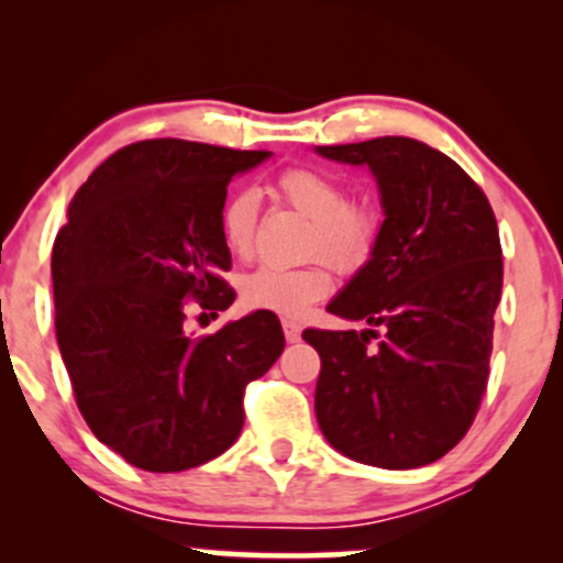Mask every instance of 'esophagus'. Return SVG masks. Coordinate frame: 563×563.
Masks as SVG:
<instances>
[{
	"label": "esophagus",
	"instance_id": "1",
	"mask_svg": "<svg viewBox=\"0 0 563 563\" xmlns=\"http://www.w3.org/2000/svg\"><path fill=\"white\" fill-rule=\"evenodd\" d=\"M283 333H286V339L294 344V341L301 339V322L296 320H283Z\"/></svg>",
	"mask_w": 563,
	"mask_h": 563
}]
</instances>
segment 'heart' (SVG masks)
Instances as JSON below:
<instances>
[{
	"instance_id": "heart-1",
	"label": "heart",
	"mask_w": 563,
	"mask_h": 563,
	"mask_svg": "<svg viewBox=\"0 0 563 563\" xmlns=\"http://www.w3.org/2000/svg\"><path fill=\"white\" fill-rule=\"evenodd\" d=\"M275 192L294 211L312 219L307 232V254L312 262L301 267L262 264L241 283L243 301L254 309L301 318L312 303L333 288L331 262L344 273H357L376 254L384 219L367 200H349L346 187L331 174L290 166L275 179ZM256 196L235 190L219 209V235L230 254L249 256L256 235Z\"/></svg>"
}]
</instances>
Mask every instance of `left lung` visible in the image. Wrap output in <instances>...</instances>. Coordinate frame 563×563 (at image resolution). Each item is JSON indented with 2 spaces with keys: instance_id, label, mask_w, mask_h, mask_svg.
Segmentation results:
<instances>
[{
  "instance_id": "obj_1",
  "label": "left lung",
  "mask_w": 563,
  "mask_h": 563,
  "mask_svg": "<svg viewBox=\"0 0 563 563\" xmlns=\"http://www.w3.org/2000/svg\"><path fill=\"white\" fill-rule=\"evenodd\" d=\"M318 153L371 166L386 211L373 260L328 303L371 328L301 333L320 354L318 423L352 461L429 466L466 437L487 391L503 294L495 211L426 142L378 137Z\"/></svg>"
}]
</instances>
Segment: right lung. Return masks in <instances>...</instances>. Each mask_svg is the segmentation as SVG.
<instances>
[{"instance_id": "right-lung-1", "label": "right lung", "mask_w": 563, "mask_h": 563, "mask_svg": "<svg viewBox=\"0 0 563 563\" xmlns=\"http://www.w3.org/2000/svg\"><path fill=\"white\" fill-rule=\"evenodd\" d=\"M269 151L142 140L102 161L55 238V333L76 405L132 466L196 468L241 437L245 386L286 346L260 309L190 339L187 309L235 301L219 209L238 172ZM200 314V318H203Z\"/></svg>"}]
</instances>
